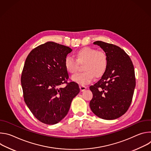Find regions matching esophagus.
Here are the masks:
<instances>
[{
	"instance_id": "esophagus-1",
	"label": "esophagus",
	"mask_w": 151,
	"mask_h": 151,
	"mask_svg": "<svg viewBox=\"0 0 151 151\" xmlns=\"http://www.w3.org/2000/svg\"><path fill=\"white\" fill-rule=\"evenodd\" d=\"M79 88H80V90L81 91H84V90L87 89V87H86V86H85V85H80Z\"/></svg>"
}]
</instances>
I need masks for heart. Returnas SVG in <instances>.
<instances>
[{"instance_id": "1", "label": "heart", "mask_w": 151, "mask_h": 151, "mask_svg": "<svg viewBox=\"0 0 151 151\" xmlns=\"http://www.w3.org/2000/svg\"><path fill=\"white\" fill-rule=\"evenodd\" d=\"M75 59L68 56L64 60V66L70 74L77 73L79 64L83 65V72L72 77L73 81L80 85L87 84L94 76L97 78L104 75L108 67V57L102 51H97L91 47H84L76 52Z\"/></svg>"}]
</instances>
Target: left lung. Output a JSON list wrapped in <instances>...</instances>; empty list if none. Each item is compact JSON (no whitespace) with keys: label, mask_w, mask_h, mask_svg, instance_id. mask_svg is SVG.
I'll return each instance as SVG.
<instances>
[{"label":"left lung","mask_w":151,"mask_h":151,"mask_svg":"<svg viewBox=\"0 0 151 151\" xmlns=\"http://www.w3.org/2000/svg\"><path fill=\"white\" fill-rule=\"evenodd\" d=\"M100 46L108 57V67L101 78L90 87L93 98L90 106L100 118L116 119L128 109L136 86L133 64L129 55L120 47L102 41Z\"/></svg>","instance_id":"obj_1"}]
</instances>
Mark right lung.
<instances>
[{"instance_id":"obj_1","label":"right lung","mask_w":151,"mask_h":151,"mask_svg":"<svg viewBox=\"0 0 151 151\" xmlns=\"http://www.w3.org/2000/svg\"><path fill=\"white\" fill-rule=\"evenodd\" d=\"M72 51L48 42L32 50L26 58L21 76L24 100L42 123L53 125L63 119L80 91L76 82H68L69 74L64 66V60Z\"/></svg>"}]
</instances>
